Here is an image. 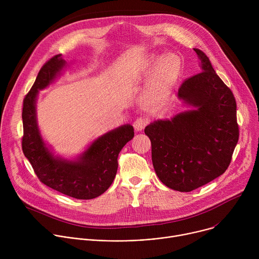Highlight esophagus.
I'll use <instances>...</instances> for the list:
<instances>
[{
	"label": "esophagus",
	"mask_w": 259,
	"mask_h": 259,
	"mask_svg": "<svg viewBox=\"0 0 259 259\" xmlns=\"http://www.w3.org/2000/svg\"><path fill=\"white\" fill-rule=\"evenodd\" d=\"M147 123H149V118H147V117H139L134 121L133 126H134V129L136 131H141V130H143V128L146 126Z\"/></svg>",
	"instance_id": "34e87169"
}]
</instances>
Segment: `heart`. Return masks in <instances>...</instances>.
<instances>
[{
	"label": "heart",
	"instance_id": "b5f03b06",
	"mask_svg": "<svg viewBox=\"0 0 259 259\" xmlns=\"http://www.w3.org/2000/svg\"><path fill=\"white\" fill-rule=\"evenodd\" d=\"M180 64L178 59L169 55L161 59L158 63L149 61L142 65L136 72V77L149 76L144 89V100L151 105L164 103L170 96L179 76Z\"/></svg>",
	"mask_w": 259,
	"mask_h": 259
}]
</instances>
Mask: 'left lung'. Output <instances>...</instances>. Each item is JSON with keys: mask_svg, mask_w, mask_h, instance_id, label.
Segmentation results:
<instances>
[{"mask_svg": "<svg viewBox=\"0 0 259 259\" xmlns=\"http://www.w3.org/2000/svg\"><path fill=\"white\" fill-rule=\"evenodd\" d=\"M194 50L203 71L181 84L178 98L196 109L144 129L152 142V161L159 179L178 192H192L224 174L239 140L235 96L208 56Z\"/></svg>", "mask_w": 259, "mask_h": 259, "instance_id": "1", "label": "left lung"}]
</instances>
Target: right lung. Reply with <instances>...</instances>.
I'll return each mask as SVG.
<instances>
[{"label": "right lung", "instance_id": "right-lung-1", "mask_svg": "<svg viewBox=\"0 0 259 259\" xmlns=\"http://www.w3.org/2000/svg\"><path fill=\"white\" fill-rule=\"evenodd\" d=\"M65 61L57 54L41 67L23 99L22 152L41 182L71 198L90 200L102 195L113 183L118 170V157L134 136L131 125H124L97 138L78 161L54 158L38 129L35 99L39 90L56 78Z\"/></svg>", "mask_w": 259, "mask_h": 259}]
</instances>
